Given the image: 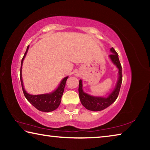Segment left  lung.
Returning a JSON list of instances; mask_svg holds the SVG:
<instances>
[{
	"instance_id": "obj_1",
	"label": "left lung",
	"mask_w": 150,
	"mask_h": 150,
	"mask_svg": "<svg viewBox=\"0 0 150 150\" xmlns=\"http://www.w3.org/2000/svg\"><path fill=\"white\" fill-rule=\"evenodd\" d=\"M110 52L112 54L109 55L114 64L118 69V79L116 83V87L110 95L106 97L103 96H94L88 95L83 91L82 81L79 80V95L81 104L87 109L92 111H100L103 110L106 108L111 105L117 98L119 92H120L122 81V66L120 61H119L118 55L113 47L110 48Z\"/></svg>"
}]
</instances>
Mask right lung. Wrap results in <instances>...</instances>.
Instances as JSON below:
<instances>
[{"label":"right lung","mask_w":150,"mask_h":150,"mask_svg":"<svg viewBox=\"0 0 150 150\" xmlns=\"http://www.w3.org/2000/svg\"><path fill=\"white\" fill-rule=\"evenodd\" d=\"M29 49V45L27 47L26 52H25L23 58H22L21 62V67H20V78L21 81V85L22 91H23L24 95L26 99L34 106L38 110L42 112H52L53 110L58 108L62 100V96L63 95V91L65 87V83L67 81L68 77H66L61 81L59 87L54 92L49 94H42V95H32L28 93L25 91L23 85V81H22V66L23 63V61L25 56L28 52V50Z\"/></svg>","instance_id":"obj_1"}]
</instances>
